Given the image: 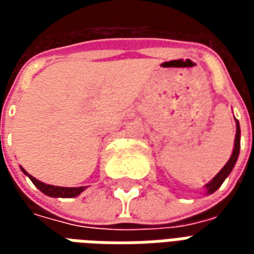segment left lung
Masks as SVG:
<instances>
[{"instance_id": "obj_1", "label": "left lung", "mask_w": 254, "mask_h": 254, "mask_svg": "<svg viewBox=\"0 0 254 254\" xmlns=\"http://www.w3.org/2000/svg\"><path fill=\"white\" fill-rule=\"evenodd\" d=\"M240 147H241V129H240V124L237 121V133H235V143H234V151H233V154H231V158L229 159V162L224 165V167L222 170L219 171L216 176L213 177V180L211 182H208L207 185V189L208 191L207 193H213L215 190H218L220 185L223 184L224 180L229 177V174L231 173L233 170V167H234L235 162L238 159V155H240Z\"/></svg>"}]
</instances>
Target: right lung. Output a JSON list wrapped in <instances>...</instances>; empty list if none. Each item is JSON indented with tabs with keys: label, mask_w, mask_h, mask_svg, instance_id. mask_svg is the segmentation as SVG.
<instances>
[{
	"label": "right lung",
	"mask_w": 254,
	"mask_h": 254,
	"mask_svg": "<svg viewBox=\"0 0 254 254\" xmlns=\"http://www.w3.org/2000/svg\"><path fill=\"white\" fill-rule=\"evenodd\" d=\"M21 170L24 173L25 176L30 177V180L32 181V184L35 185L42 193H45L46 196L50 197H76L78 196L83 190H85L87 187H80V188H63V187H54V185H47V184H43V182L38 181L36 178H34L32 176H30L27 171L21 167Z\"/></svg>",
	"instance_id": "obj_1"
}]
</instances>
